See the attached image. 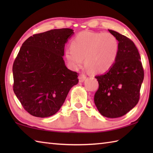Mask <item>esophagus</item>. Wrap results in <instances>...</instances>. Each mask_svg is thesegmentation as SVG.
<instances>
[{
	"label": "esophagus",
	"mask_w": 153,
	"mask_h": 153,
	"mask_svg": "<svg viewBox=\"0 0 153 153\" xmlns=\"http://www.w3.org/2000/svg\"><path fill=\"white\" fill-rule=\"evenodd\" d=\"M86 79V76L84 74H81L79 76V80L80 82H83Z\"/></svg>",
	"instance_id": "34e87169"
}]
</instances>
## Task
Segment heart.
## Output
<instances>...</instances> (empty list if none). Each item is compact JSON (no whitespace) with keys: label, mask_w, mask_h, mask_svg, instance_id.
<instances>
[{"label":"heart","mask_w":153,"mask_h":153,"mask_svg":"<svg viewBox=\"0 0 153 153\" xmlns=\"http://www.w3.org/2000/svg\"><path fill=\"white\" fill-rule=\"evenodd\" d=\"M118 47V40L111 33L82 31L73 39L71 47L66 50V57L76 69L85 58V66L93 72L103 73L114 63Z\"/></svg>","instance_id":"b5f03b06"}]
</instances>
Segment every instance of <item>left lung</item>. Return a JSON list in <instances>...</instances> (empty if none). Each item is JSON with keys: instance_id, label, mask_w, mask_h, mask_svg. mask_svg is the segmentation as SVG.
Wrapping results in <instances>:
<instances>
[{"instance_id": "1", "label": "left lung", "mask_w": 153, "mask_h": 153, "mask_svg": "<svg viewBox=\"0 0 153 153\" xmlns=\"http://www.w3.org/2000/svg\"><path fill=\"white\" fill-rule=\"evenodd\" d=\"M108 31L118 41V53L109 70L95 76L99 89L94 102L100 114L116 118L126 114L138 103L144 70L134 42L115 31Z\"/></svg>"}]
</instances>
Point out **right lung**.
Here are the masks:
<instances>
[{
    "mask_svg": "<svg viewBox=\"0 0 153 153\" xmlns=\"http://www.w3.org/2000/svg\"><path fill=\"white\" fill-rule=\"evenodd\" d=\"M74 30L56 29L35 34L25 41L13 64V90L31 115L55 114L68 92L78 83V74L63 60L65 44Z\"/></svg>",
    "mask_w": 153,
    "mask_h": 153,
    "instance_id": "1",
    "label": "right lung"
}]
</instances>
